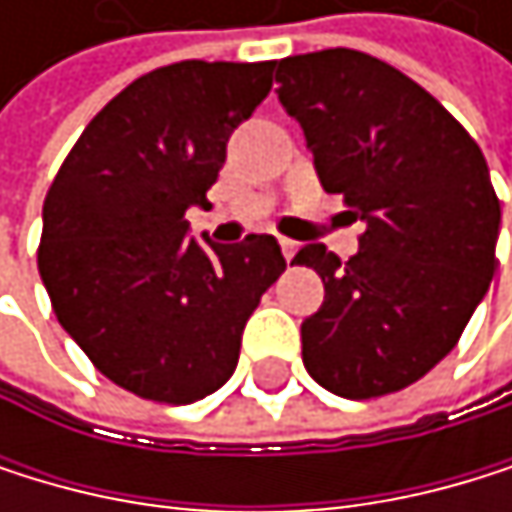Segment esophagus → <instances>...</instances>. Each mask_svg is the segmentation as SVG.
<instances>
[{
  "mask_svg": "<svg viewBox=\"0 0 512 512\" xmlns=\"http://www.w3.org/2000/svg\"><path fill=\"white\" fill-rule=\"evenodd\" d=\"M279 248H282V254H285V261H291L294 254H298V248H301V245L294 242V239H285V236H282V239H279Z\"/></svg>",
  "mask_w": 512,
  "mask_h": 512,
  "instance_id": "34e87169",
  "label": "esophagus"
}]
</instances>
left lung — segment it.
Masks as SVG:
<instances>
[{
	"mask_svg": "<svg viewBox=\"0 0 512 512\" xmlns=\"http://www.w3.org/2000/svg\"><path fill=\"white\" fill-rule=\"evenodd\" d=\"M276 82L325 193L365 221L347 264L322 242L291 261L325 285L301 325L304 365L334 396L396 393L455 350L495 276L501 202L485 156L430 91L365 51L285 57Z\"/></svg>",
	"mask_w": 512,
	"mask_h": 512,
	"instance_id": "obj_1",
	"label": "left lung"
}]
</instances>
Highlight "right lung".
Wrapping results in <instances>:
<instances>
[{
    "mask_svg": "<svg viewBox=\"0 0 512 512\" xmlns=\"http://www.w3.org/2000/svg\"><path fill=\"white\" fill-rule=\"evenodd\" d=\"M276 61H181L122 88L54 174L39 276L54 316L104 378L187 405L221 390L242 328L285 258L267 233L239 245L187 239L208 208L233 128L273 85Z\"/></svg>",
    "mask_w": 512,
    "mask_h": 512,
    "instance_id": "obj_1",
    "label": "right lung"
}]
</instances>
